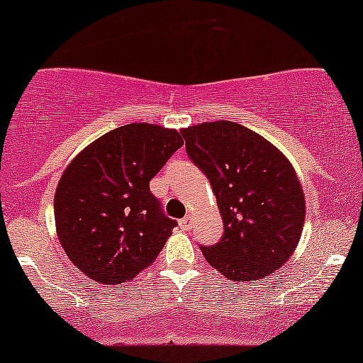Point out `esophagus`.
<instances>
[{
	"label": "esophagus",
	"mask_w": 363,
	"mask_h": 363,
	"mask_svg": "<svg viewBox=\"0 0 363 363\" xmlns=\"http://www.w3.org/2000/svg\"><path fill=\"white\" fill-rule=\"evenodd\" d=\"M180 226L183 228V230H190V226H192V218H190V216L183 218L180 221Z\"/></svg>",
	"instance_id": "1"
}]
</instances>
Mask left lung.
I'll return each instance as SVG.
<instances>
[{
	"label": "left lung",
	"instance_id": "8db88e82",
	"mask_svg": "<svg viewBox=\"0 0 363 363\" xmlns=\"http://www.w3.org/2000/svg\"><path fill=\"white\" fill-rule=\"evenodd\" d=\"M190 161L209 178L223 216V236L201 245L207 262L231 281L279 269L296 248L305 199L295 169L274 145L233 121L182 132Z\"/></svg>",
	"mask_w": 363,
	"mask_h": 363
}]
</instances>
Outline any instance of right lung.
Masks as SVG:
<instances>
[{
    "label": "right lung",
    "mask_w": 363,
    "mask_h": 363,
    "mask_svg": "<svg viewBox=\"0 0 363 363\" xmlns=\"http://www.w3.org/2000/svg\"><path fill=\"white\" fill-rule=\"evenodd\" d=\"M182 145L177 130L130 123L97 138L65 169L55 195L56 231L89 278L125 283L156 260L177 221L149 182Z\"/></svg>",
    "instance_id": "right-lung-1"
}]
</instances>
